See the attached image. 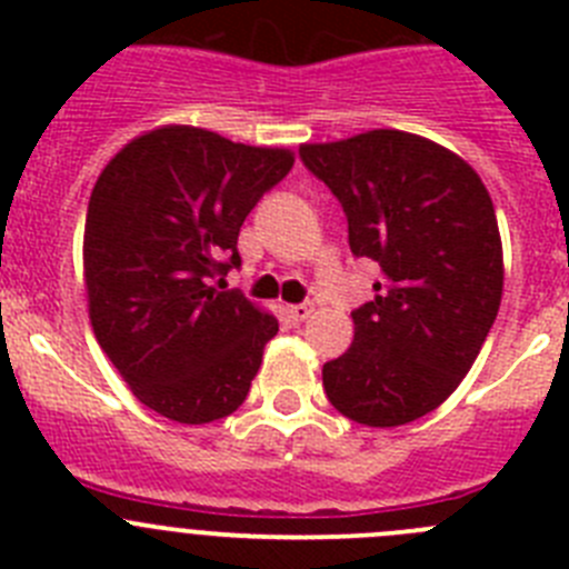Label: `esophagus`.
<instances>
[{"mask_svg": "<svg viewBox=\"0 0 569 569\" xmlns=\"http://www.w3.org/2000/svg\"><path fill=\"white\" fill-rule=\"evenodd\" d=\"M288 316H290V321H305L313 316V308H310V305H290Z\"/></svg>", "mask_w": 569, "mask_h": 569, "instance_id": "34e87169", "label": "esophagus"}]
</instances>
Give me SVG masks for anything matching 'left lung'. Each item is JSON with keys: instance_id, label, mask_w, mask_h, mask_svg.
I'll list each match as a JSON object with an SVG mask.
<instances>
[{"instance_id": "obj_1", "label": "left lung", "mask_w": 569, "mask_h": 569, "mask_svg": "<svg viewBox=\"0 0 569 569\" xmlns=\"http://www.w3.org/2000/svg\"><path fill=\"white\" fill-rule=\"evenodd\" d=\"M301 162L347 216L353 256L379 261L353 345L321 370L330 405L367 427H399L465 379L501 305L499 222L479 173L405 130L301 144Z\"/></svg>"}]
</instances>
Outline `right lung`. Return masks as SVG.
Instances as JSON below:
<instances>
[{"label":"right lung","mask_w":569,"mask_h":569,"mask_svg":"<svg viewBox=\"0 0 569 569\" xmlns=\"http://www.w3.org/2000/svg\"><path fill=\"white\" fill-rule=\"evenodd\" d=\"M293 153L164 124L124 144L93 184L84 219L90 325L153 413L224 419L248 399L276 316L210 279L239 268V230Z\"/></svg>","instance_id":"add662e5"}]
</instances>
